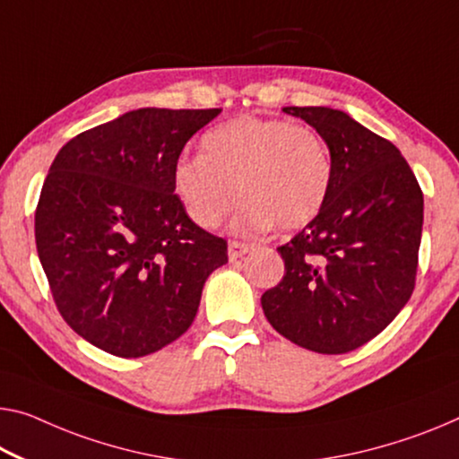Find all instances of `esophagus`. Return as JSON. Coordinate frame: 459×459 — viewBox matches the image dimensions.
I'll list each match as a JSON object with an SVG mask.
<instances>
[{"mask_svg":"<svg viewBox=\"0 0 459 459\" xmlns=\"http://www.w3.org/2000/svg\"><path fill=\"white\" fill-rule=\"evenodd\" d=\"M250 252V244L246 242H239V239H230V246H228V254H230V260L234 263V260L242 258L244 254Z\"/></svg>","mask_w":459,"mask_h":459,"instance_id":"esophagus-1","label":"esophagus"}]
</instances>
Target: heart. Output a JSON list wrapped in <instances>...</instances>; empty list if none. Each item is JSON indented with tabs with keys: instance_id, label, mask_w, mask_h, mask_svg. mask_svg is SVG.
<instances>
[{
	"instance_id": "b5f03b06",
	"label": "heart",
	"mask_w": 459,
	"mask_h": 459,
	"mask_svg": "<svg viewBox=\"0 0 459 459\" xmlns=\"http://www.w3.org/2000/svg\"><path fill=\"white\" fill-rule=\"evenodd\" d=\"M333 156L314 126L238 117L203 137V156H182L174 190L203 228L223 221L242 195L238 231L299 230L318 217L333 186Z\"/></svg>"
}]
</instances>
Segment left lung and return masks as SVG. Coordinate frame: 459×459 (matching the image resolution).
<instances>
[{
    "label": "left lung",
    "mask_w": 459,
    "mask_h": 459,
    "mask_svg": "<svg viewBox=\"0 0 459 459\" xmlns=\"http://www.w3.org/2000/svg\"><path fill=\"white\" fill-rule=\"evenodd\" d=\"M283 110L320 133L334 174L318 217L277 248L285 274L260 303L287 341L322 355H342L382 333L411 299L422 190L398 147L347 112Z\"/></svg>",
    "instance_id": "obj_1"
}]
</instances>
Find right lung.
Masks as SVG:
<instances>
[{
	"label": "right lung",
	"mask_w": 459,
	"mask_h": 459,
	"mask_svg": "<svg viewBox=\"0 0 459 459\" xmlns=\"http://www.w3.org/2000/svg\"><path fill=\"white\" fill-rule=\"evenodd\" d=\"M221 108H139L69 139L53 160L34 238L55 306L90 344L135 359L193 324L228 242L174 193L186 141Z\"/></svg>",
	"instance_id": "right-lung-1"
}]
</instances>
